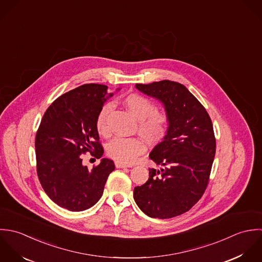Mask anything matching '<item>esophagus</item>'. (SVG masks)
Instances as JSON below:
<instances>
[{
    "mask_svg": "<svg viewBox=\"0 0 262 262\" xmlns=\"http://www.w3.org/2000/svg\"><path fill=\"white\" fill-rule=\"evenodd\" d=\"M115 167L116 168H130L132 165H126V164H123V163H120V162H115Z\"/></svg>",
    "mask_w": 262,
    "mask_h": 262,
    "instance_id": "esophagus-1",
    "label": "esophagus"
}]
</instances>
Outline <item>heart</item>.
Wrapping results in <instances>:
<instances>
[{
    "mask_svg": "<svg viewBox=\"0 0 262 262\" xmlns=\"http://www.w3.org/2000/svg\"><path fill=\"white\" fill-rule=\"evenodd\" d=\"M125 108L139 119V133L150 143L161 142L169 127V117L166 112L156 109L155 104L147 97L140 94H129L122 99ZM111 105L104 104L96 118L97 133L102 137H108L110 128L108 114ZM146 151V145L139 138H115L107 148L109 157L123 164H132Z\"/></svg>",
    "mask_w": 262,
    "mask_h": 262,
    "instance_id": "obj_1",
    "label": "heart"
}]
</instances>
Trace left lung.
<instances>
[{"label":"left lung","instance_id":"obj_1","mask_svg":"<svg viewBox=\"0 0 262 262\" xmlns=\"http://www.w3.org/2000/svg\"><path fill=\"white\" fill-rule=\"evenodd\" d=\"M136 88L163 104L169 127L149 155L162 168L149 169L148 181L135 187L134 199L151 217H173L191 209L208 186L215 154L212 123L206 108L182 84L163 80Z\"/></svg>","mask_w":262,"mask_h":262}]
</instances>
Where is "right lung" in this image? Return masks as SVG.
Listing matches in <instances>:
<instances>
[{
	"label": "right lung",
	"mask_w": 262,
	"mask_h": 262,
	"mask_svg": "<svg viewBox=\"0 0 262 262\" xmlns=\"http://www.w3.org/2000/svg\"><path fill=\"white\" fill-rule=\"evenodd\" d=\"M112 96L107 86L85 84L55 99L41 119L35 138L37 175L49 198L63 209L93 207L115 169L112 160L103 158L89 170L82 157L87 152L97 159L103 155L96 118Z\"/></svg>",
	"instance_id": "obj_1"
}]
</instances>
